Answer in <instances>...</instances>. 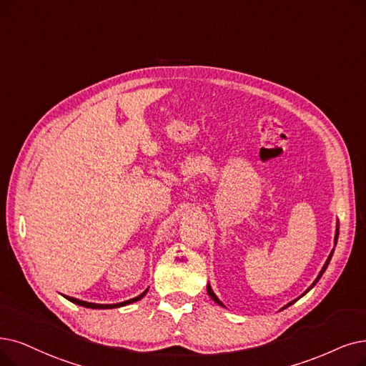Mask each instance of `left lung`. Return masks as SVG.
I'll list each match as a JSON object with an SVG mask.
<instances>
[{
    "label": "left lung",
    "mask_w": 366,
    "mask_h": 366,
    "mask_svg": "<svg viewBox=\"0 0 366 366\" xmlns=\"http://www.w3.org/2000/svg\"><path fill=\"white\" fill-rule=\"evenodd\" d=\"M338 236H340V222H336V231H335V244H336V242H338ZM333 251H335V247H333V249H332V252H330L329 258L326 259V262H325V266H323V269H321V272L318 273V276H317V280H315V281L312 282V285H311V287H310L308 290H306V291H305V293H303V295H302L300 297H303V296H305L306 293H308V291H310V290H311V288H312V287H314V285H315V284H317V282L320 281V277H321V276H323V273L326 272V269H327V266H329V262H330V259H332ZM207 293H209V296H210V297H212V299H213V300H214V302H216L217 305H221V306H224V303H222L221 300H219V299H217V296H216V295L213 293V290H212L210 284H207ZM300 297H299V299H300ZM296 300H297V299H296ZM296 300H293V302H290V303H288L287 306H284V308H288V306H290V305H293V303H295Z\"/></svg>",
    "instance_id": "obj_1"
}]
</instances>
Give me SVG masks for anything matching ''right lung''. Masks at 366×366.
I'll use <instances>...</instances> for the list:
<instances>
[{"label":"right lung","mask_w":366,"mask_h":366,"mask_svg":"<svg viewBox=\"0 0 366 366\" xmlns=\"http://www.w3.org/2000/svg\"><path fill=\"white\" fill-rule=\"evenodd\" d=\"M149 288L144 291V293H141L139 296L130 299V300H126V302H120V303H112V305H100V303H92V302H84V300H79V299H75V297H70V296H64L67 300H70L71 303H76V305H81L84 306V308H93V310H112V308H120V306H126V305H130L134 302H138L141 300L145 295H147Z\"/></svg>","instance_id":"add662e5"}]
</instances>
